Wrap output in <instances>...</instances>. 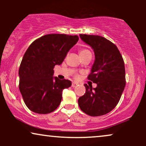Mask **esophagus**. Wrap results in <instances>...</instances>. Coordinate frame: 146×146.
<instances>
[{"mask_svg":"<svg viewBox=\"0 0 146 146\" xmlns=\"http://www.w3.org/2000/svg\"><path fill=\"white\" fill-rule=\"evenodd\" d=\"M77 85H78V84H77L76 82H73V83H72V84H71V86L72 87H75L77 86Z\"/></svg>","mask_w":146,"mask_h":146,"instance_id":"esophagus-1","label":"esophagus"}]
</instances>
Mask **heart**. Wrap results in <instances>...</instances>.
Returning a JSON list of instances; mask_svg holds the SVG:
<instances>
[{
  "label": "heart",
  "instance_id": "obj_1",
  "mask_svg": "<svg viewBox=\"0 0 146 146\" xmlns=\"http://www.w3.org/2000/svg\"><path fill=\"white\" fill-rule=\"evenodd\" d=\"M79 53H80V56H85V55H86V54H88V53H90V52L88 51V50L85 49V48H83V49L80 50Z\"/></svg>",
  "mask_w": 146,
  "mask_h": 146
}]
</instances>
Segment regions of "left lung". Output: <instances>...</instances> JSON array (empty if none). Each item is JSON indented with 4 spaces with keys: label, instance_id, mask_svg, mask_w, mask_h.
I'll return each mask as SVG.
<instances>
[{
    "label": "left lung",
    "instance_id": "left-lung-1",
    "mask_svg": "<svg viewBox=\"0 0 146 146\" xmlns=\"http://www.w3.org/2000/svg\"><path fill=\"white\" fill-rule=\"evenodd\" d=\"M95 52V60L88 80L96 83V88L85 84L86 92L78 100L84 113L93 117L102 116L115 108L124 90V62L115 44L102 36L80 34Z\"/></svg>",
    "mask_w": 146,
    "mask_h": 146
}]
</instances>
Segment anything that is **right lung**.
<instances>
[{
	"label": "right lung",
	"instance_id": "add662e5",
	"mask_svg": "<svg viewBox=\"0 0 146 146\" xmlns=\"http://www.w3.org/2000/svg\"><path fill=\"white\" fill-rule=\"evenodd\" d=\"M78 40V36L47 34L33 41L25 52L18 72L19 90L31 111L47 114L60 105L62 90L71 82L53 77V68L62 63Z\"/></svg>",
	"mask_w": 146,
	"mask_h": 146
}]
</instances>
